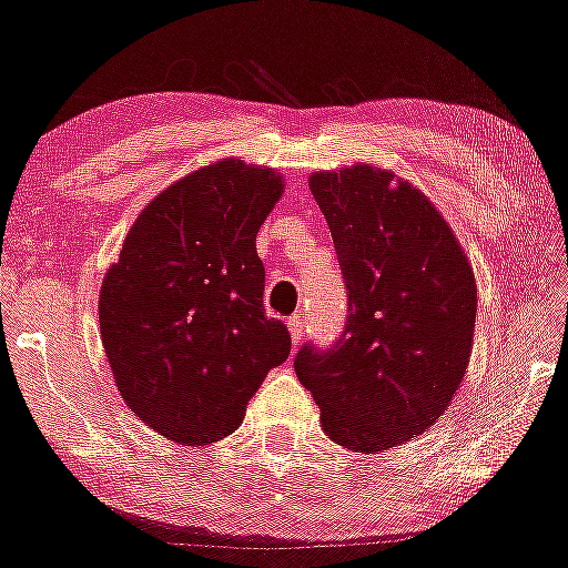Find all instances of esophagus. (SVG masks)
I'll return each mask as SVG.
<instances>
[{"label": "esophagus", "mask_w": 568, "mask_h": 568, "mask_svg": "<svg viewBox=\"0 0 568 568\" xmlns=\"http://www.w3.org/2000/svg\"><path fill=\"white\" fill-rule=\"evenodd\" d=\"M290 336H292V344L294 346H300V341H302V333H305V323H302V317L300 315H294V317H290Z\"/></svg>", "instance_id": "1"}]
</instances>
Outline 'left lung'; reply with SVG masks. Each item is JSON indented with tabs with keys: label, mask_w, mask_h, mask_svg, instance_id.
<instances>
[{
	"label": "left lung",
	"mask_w": 568,
	"mask_h": 568,
	"mask_svg": "<svg viewBox=\"0 0 568 568\" xmlns=\"http://www.w3.org/2000/svg\"><path fill=\"white\" fill-rule=\"evenodd\" d=\"M310 191L336 245L348 317L328 348L302 346L294 369L336 445L383 453L453 403L473 346L476 278L432 201L393 173H315Z\"/></svg>",
	"instance_id": "1"
}]
</instances>
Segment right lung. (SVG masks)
<instances>
[{"mask_svg":"<svg viewBox=\"0 0 568 568\" xmlns=\"http://www.w3.org/2000/svg\"><path fill=\"white\" fill-rule=\"evenodd\" d=\"M282 191L271 168H201L139 214L105 274L100 333L115 385L162 437H227L268 369L290 356V331L263 310L266 268L255 251Z\"/></svg>","mask_w":568,"mask_h":568,"instance_id":"1","label":"right lung"}]
</instances>
